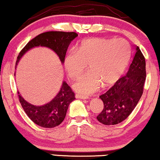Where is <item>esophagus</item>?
<instances>
[{"label": "esophagus", "mask_w": 160, "mask_h": 160, "mask_svg": "<svg viewBox=\"0 0 160 160\" xmlns=\"http://www.w3.org/2000/svg\"><path fill=\"white\" fill-rule=\"evenodd\" d=\"M76 98H80V99H88L89 97L88 96H85V95L76 94Z\"/></svg>", "instance_id": "obj_1"}]
</instances>
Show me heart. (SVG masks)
Here are the masks:
<instances>
[{"label": "heart", "instance_id": "1", "mask_svg": "<svg viewBox=\"0 0 160 160\" xmlns=\"http://www.w3.org/2000/svg\"><path fill=\"white\" fill-rule=\"evenodd\" d=\"M132 49L124 39L95 37L83 40L76 52L70 51L64 59L68 75L76 78L88 65L90 71L78 77L73 84L76 92L90 95L101 85L110 86L119 79L129 63Z\"/></svg>", "mask_w": 160, "mask_h": 160}]
</instances>
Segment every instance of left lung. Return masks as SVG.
Masks as SVG:
<instances>
[{
  "instance_id": "1",
  "label": "left lung",
  "mask_w": 160,
  "mask_h": 160,
  "mask_svg": "<svg viewBox=\"0 0 160 160\" xmlns=\"http://www.w3.org/2000/svg\"><path fill=\"white\" fill-rule=\"evenodd\" d=\"M128 72L107 92L99 96L103 102V111L97 120L104 125H115L132 112L143 92L146 77V60L138 46Z\"/></svg>"
}]
</instances>
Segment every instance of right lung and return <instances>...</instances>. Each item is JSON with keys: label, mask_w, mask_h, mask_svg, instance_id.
<instances>
[{"label": "right lung", "mask_w": 160, "mask_h": 160, "mask_svg": "<svg viewBox=\"0 0 160 160\" xmlns=\"http://www.w3.org/2000/svg\"><path fill=\"white\" fill-rule=\"evenodd\" d=\"M77 36L75 32H48L39 34L27 43L20 51L16 61V67L27 51L39 46L48 48L54 51L63 64L68 46ZM18 92L20 102L26 115L34 123L43 128L59 126L65 119L70 103L76 99L75 94L65 81L57 95L44 105H33L27 102L20 92Z\"/></svg>", "instance_id": "obj_1"}]
</instances>
